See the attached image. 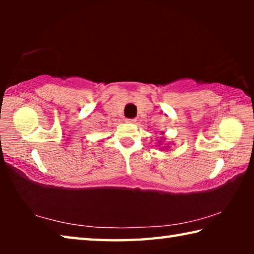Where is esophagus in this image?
Here are the masks:
<instances>
[{"mask_svg":"<svg viewBox=\"0 0 254 254\" xmlns=\"http://www.w3.org/2000/svg\"><path fill=\"white\" fill-rule=\"evenodd\" d=\"M126 122L127 123H134L135 122V119H127Z\"/></svg>","mask_w":254,"mask_h":254,"instance_id":"34e87169","label":"esophagus"}]
</instances>
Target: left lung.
I'll use <instances>...</instances> for the list:
<instances>
[{
	"mask_svg": "<svg viewBox=\"0 0 254 254\" xmlns=\"http://www.w3.org/2000/svg\"><path fill=\"white\" fill-rule=\"evenodd\" d=\"M162 134H163V133H162ZM159 142H160V141H159ZM166 147H167V145H166ZM166 147H165V148H166ZM168 148H169V147H168Z\"/></svg>",
	"mask_w": 254,
	"mask_h": 254,
	"instance_id": "8db88e82",
	"label": "left lung"
}]
</instances>
